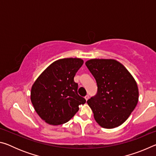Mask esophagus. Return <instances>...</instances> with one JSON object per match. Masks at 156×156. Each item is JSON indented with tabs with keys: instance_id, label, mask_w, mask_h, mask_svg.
<instances>
[{
	"instance_id": "esophagus-1",
	"label": "esophagus",
	"mask_w": 156,
	"mask_h": 156,
	"mask_svg": "<svg viewBox=\"0 0 156 156\" xmlns=\"http://www.w3.org/2000/svg\"><path fill=\"white\" fill-rule=\"evenodd\" d=\"M84 98H85L86 100H89V95H87V96H86L85 97H84Z\"/></svg>"
}]
</instances>
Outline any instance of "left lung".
<instances>
[{
	"mask_svg": "<svg viewBox=\"0 0 156 156\" xmlns=\"http://www.w3.org/2000/svg\"><path fill=\"white\" fill-rule=\"evenodd\" d=\"M85 65L96 80V96L87 100L95 120L113 129L127 120L138 101L137 83L129 71L113 59H91Z\"/></svg>",
	"mask_w": 156,
	"mask_h": 156,
	"instance_id": "obj_1",
	"label": "left lung"
}]
</instances>
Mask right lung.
Segmentation results:
<instances>
[{
    "mask_svg": "<svg viewBox=\"0 0 156 156\" xmlns=\"http://www.w3.org/2000/svg\"><path fill=\"white\" fill-rule=\"evenodd\" d=\"M84 61L80 58H62L51 63L34 82L31 101L45 122L60 125L68 122L86 100L78 94L73 78Z\"/></svg>",
    "mask_w": 156,
    "mask_h": 156,
    "instance_id": "1",
    "label": "right lung"
}]
</instances>
